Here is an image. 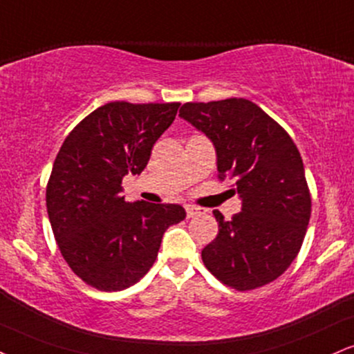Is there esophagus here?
Listing matches in <instances>:
<instances>
[{
	"label": "esophagus",
	"mask_w": 354,
	"mask_h": 354,
	"mask_svg": "<svg viewBox=\"0 0 354 354\" xmlns=\"http://www.w3.org/2000/svg\"><path fill=\"white\" fill-rule=\"evenodd\" d=\"M204 209H201V207H196V206H186V216L188 218H194V216H201L204 214Z\"/></svg>",
	"instance_id": "obj_1"
}]
</instances>
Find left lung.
I'll return each mask as SVG.
<instances>
[{"mask_svg":"<svg viewBox=\"0 0 354 354\" xmlns=\"http://www.w3.org/2000/svg\"><path fill=\"white\" fill-rule=\"evenodd\" d=\"M180 117L214 143L218 178L232 181L242 211L224 221L203 249L206 269L224 285L245 292L274 282L304 244L312 196L304 161L290 135L247 99L186 102Z\"/></svg>","mask_w":354,"mask_h":354,"instance_id":"left-lung-1","label":"left lung"}]
</instances>
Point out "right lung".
<instances>
[{"mask_svg":"<svg viewBox=\"0 0 354 354\" xmlns=\"http://www.w3.org/2000/svg\"><path fill=\"white\" fill-rule=\"evenodd\" d=\"M180 102H110L64 140L46 186V206L64 261L97 290L135 285L158 257L161 237L181 223L180 204L129 203L125 174H140Z\"/></svg>","mask_w":354,"mask_h":354,"instance_id":"right-lung-1","label":"right lung"}]
</instances>
